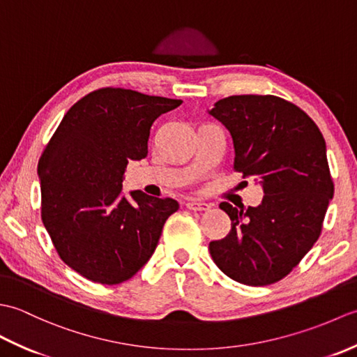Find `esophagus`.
Wrapping results in <instances>:
<instances>
[{
  "mask_svg": "<svg viewBox=\"0 0 357 357\" xmlns=\"http://www.w3.org/2000/svg\"><path fill=\"white\" fill-rule=\"evenodd\" d=\"M185 206H187L188 210H195V211H202V210H208L210 208V204L202 202V201H196V199L187 201Z\"/></svg>",
  "mask_w": 357,
  "mask_h": 357,
  "instance_id": "1",
  "label": "esophagus"
}]
</instances>
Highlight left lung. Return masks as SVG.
<instances>
[{
	"label": "left lung",
	"instance_id": "left-lung-1",
	"mask_svg": "<svg viewBox=\"0 0 357 357\" xmlns=\"http://www.w3.org/2000/svg\"><path fill=\"white\" fill-rule=\"evenodd\" d=\"M230 132L234 170L262 185L257 207H221L231 230L208 250L236 282H278L301 262L322 230L335 185L319 128L298 105L273 95H234L208 110Z\"/></svg>",
	"mask_w": 357,
	"mask_h": 357
}]
</instances>
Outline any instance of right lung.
Returning a JSON list of instances; mask_svg holds the SVG:
<instances>
[{"mask_svg": "<svg viewBox=\"0 0 357 357\" xmlns=\"http://www.w3.org/2000/svg\"><path fill=\"white\" fill-rule=\"evenodd\" d=\"M181 100L128 89L95 90L73 104L38 162L41 219L59 257L81 276L115 285L153 255L172 198L123 195L128 161L149 153L150 127Z\"/></svg>", "mask_w": 357, "mask_h": 357, "instance_id": "right-lung-1", "label": "right lung"}]
</instances>
